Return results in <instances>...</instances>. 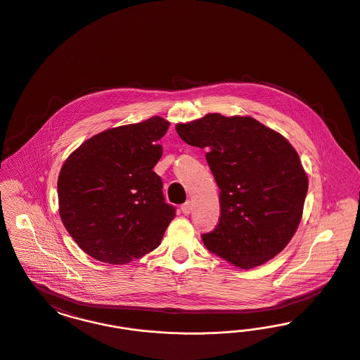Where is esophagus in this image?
I'll use <instances>...</instances> for the list:
<instances>
[{
  "instance_id": "34e87169",
  "label": "esophagus",
  "mask_w": 360,
  "mask_h": 360,
  "mask_svg": "<svg viewBox=\"0 0 360 360\" xmlns=\"http://www.w3.org/2000/svg\"><path fill=\"white\" fill-rule=\"evenodd\" d=\"M181 210H182L184 214H190V212H191V202L186 201L184 205L181 206Z\"/></svg>"
}]
</instances>
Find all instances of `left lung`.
Wrapping results in <instances>:
<instances>
[{"instance_id": "8db88e82", "label": "left lung", "mask_w": 360, "mask_h": 360, "mask_svg": "<svg viewBox=\"0 0 360 360\" xmlns=\"http://www.w3.org/2000/svg\"><path fill=\"white\" fill-rule=\"evenodd\" d=\"M175 129L188 146L207 150L220 188L219 224L201 235L206 248L243 270L278 255L298 228L308 193L290 143L250 116L209 113Z\"/></svg>"}]
</instances>
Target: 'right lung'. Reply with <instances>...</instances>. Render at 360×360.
Returning <instances> with one entry per match:
<instances>
[{
  "label": "right lung",
  "mask_w": 360,
  "mask_h": 360,
  "mask_svg": "<svg viewBox=\"0 0 360 360\" xmlns=\"http://www.w3.org/2000/svg\"><path fill=\"white\" fill-rule=\"evenodd\" d=\"M169 121L154 116L106 129L66 159L58 178L62 223L82 251L100 262L125 264L160 244L175 217L153 172L158 140Z\"/></svg>",
  "instance_id": "right-lung-1"
}]
</instances>
